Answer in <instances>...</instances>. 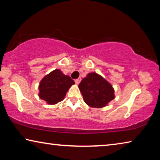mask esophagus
Instances as JSON below:
<instances>
[{
    "mask_svg": "<svg viewBox=\"0 0 160 160\" xmlns=\"http://www.w3.org/2000/svg\"><path fill=\"white\" fill-rule=\"evenodd\" d=\"M80 81H81V78H78V79H75V83L77 84V85H78V84H79V83L80 82Z\"/></svg>",
    "mask_w": 160,
    "mask_h": 160,
    "instance_id": "34e87169",
    "label": "esophagus"
}]
</instances>
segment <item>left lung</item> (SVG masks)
Segmentation results:
<instances>
[{
	"label": "left lung",
	"mask_w": 160,
	"mask_h": 160,
	"mask_svg": "<svg viewBox=\"0 0 160 160\" xmlns=\"http://www.w3.org/2000/svg\"><path fill=\"white\" fill-rule=\"evenodd\" d=\"M79 89L87 104L92 107H105L114 99L112 86L101 75L88 73L79 84Z\"/></svg>",
	"instance_id": "obj_1"
}]
</instances>
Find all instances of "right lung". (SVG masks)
<instances>
[{
    "label": "right lung",
    "mask_w": 160,
    "mask_h": 160,
    "mask_svg": "<svg viewBox=\"0 0 160 160\" xmlns=\"http://www.w3.org/2000/svg\"><path fill=\"white\" fill-rule=\"evenodd\" d=\"M75 82L68 75L56 69L42 80L39 84V97L50 104L63 100L66 92Z\"/></svg>",
    "instance_id": "add662e5"
}]
</instances>
